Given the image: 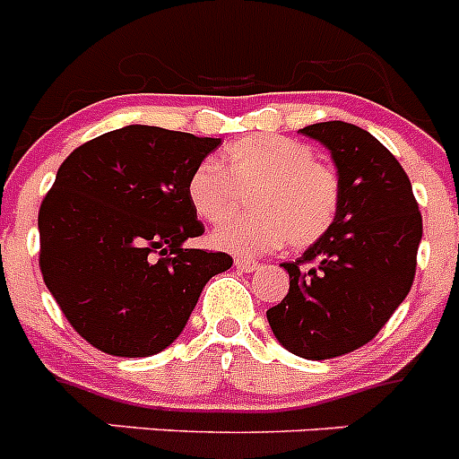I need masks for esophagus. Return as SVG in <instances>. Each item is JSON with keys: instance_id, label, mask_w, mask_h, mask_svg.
I'll return each instance as SVG.
<instances>
[{"instance_id": "obj_1", "label": "esophagus", "mask_w": 459, "mask_h": 459, "mask_svg": "<svg viewBox=\"0 0 459 459\" xmlns=\"http://www.w3.org/2000/svg\"><path fill=\"white\" fill-rule=\"evenodd\" d=\"M234 266H237L238 271H246V273H250V271H257L259 264L255 262V259H246V257H237L234 259Z\"/></svg>"}]
</instances>
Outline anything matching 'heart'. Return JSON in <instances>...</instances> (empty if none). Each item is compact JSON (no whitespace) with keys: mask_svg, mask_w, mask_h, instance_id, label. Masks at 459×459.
Returning a JSON list of instances; mask_svg holds the SVG:
<instances>
[{"mask_svg":"<svg viewBox=\"0 0 459 459\" xmlns=\"http://www.w3.org/2000/svg\"><path fill=\"white\" fill-rule=\"evenodd\" d=\"M246 194L255 213L227 221ZM186 197L202 221H225L211 237L216 248L255 257L280 248L287 238L291 248L317 243L335 221L340 184L333 169L315 160V152L303 142L250 135L222 152V169L211 160L197 165Z\"/></svg>","mask_w":459,"mask_h":459,"instance_id":"heart-1","label":"heart"}]
</instances>
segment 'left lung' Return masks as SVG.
Wrapping results in <instances>:
<instances>
[{"label":"left lung","mask_w":459,"mask_h":459,"mask_svg":"<svg viewBox=\"0 0 459 459\" xmlns=\"http://www.w3.org/2000/svg\"><path fill=\"white\" fill-rule=\"evenodd\" d=\"M301 133L331 152L340 202L328 232L282 264L290 291L266 319L287 351L324 360L370 342L404 301L423 218L407 172L370 133L344 121Z\"/></svg>","instance_id":"obj_1"}]
</instances>
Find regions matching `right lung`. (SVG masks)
<instances>
[{
  "mask_svg": "<svg viewBox=\"0 0 459 459\" xmlns=\"http://www.w3.org/2000/svg\"><path fill=\"white\" fill-rule=\"evenodd\" d=\"M218 137L124 126L84 142L56 169L39 211V266L89 344L140 359L179 338L202 290L232 266L186 248L202 237L186 184Z\"/></svg>",
  "mask_w": 459,
  "mask_h": 459,
  "instance_id": "add662e5",
  "label": "right lung"
}]
</instances>
